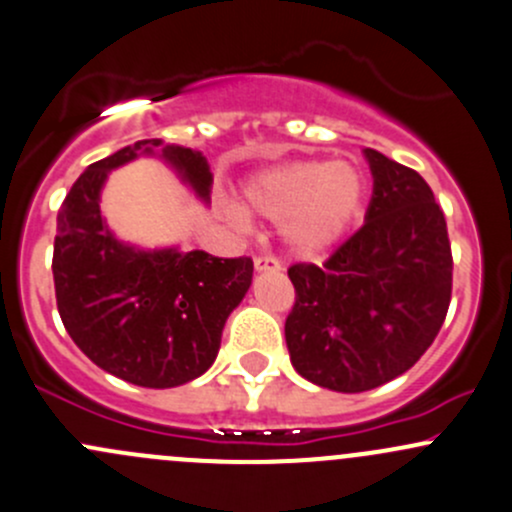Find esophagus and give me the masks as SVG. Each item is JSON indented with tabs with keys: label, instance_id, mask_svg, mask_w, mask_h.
Masks as SVG:
<instances>
[{
	"label": "esophagus",
	"instance_id": "1",
	"mask_svg": "<svg viewBox=\"0 0 512 512\" xmlns=\"http://www.w3.org/2000/svg\"><path fill=\"white\" fill-rule=\"evenodd\" d=\"M255 270L257 272H280L282 265H280V260H277V257L257 255L255 257Z\"/></svg>",
	"mask_w": 512,
	"mask_h": 512
}]
</instances>
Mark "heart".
<instances>
[{"label":"heart","mask_w":512,"mask_h":512,"mask_svg":"<svg viewBox=\"0 0 512 512\" xmlns=\"http://www.w3.org/2000/svg\"><path fill=\"white\" fill-rule=\"evenodd\" d=\"M364 200V178L347 163H289L265 170L245 185L252 213L285 220L282 237L294 255L317 257L352 227ZM232 218L240 213L232 210Z\"/></svg>","instance_id":"1"}]
</instances>
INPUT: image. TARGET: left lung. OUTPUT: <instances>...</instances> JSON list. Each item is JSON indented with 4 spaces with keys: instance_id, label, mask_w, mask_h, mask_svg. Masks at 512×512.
<instances>
[{
    "instance_id": "1",
    "label": "left lung",
    "mask_w": 512,
    "mask_h": 512,
    "mask_svg": "<svg viewBox=\"0 0 512 512\" xmlns=\"http://www.w3.org/2000/svg\"><path fill=\"white\" fill-rule=\"evenodd\" d=\"M374 193L364 225L324 265L287 270L294 307L285 322L297 374L359 394L396 379L433 344L451 304L446 218L416 170L364 148Z\"/></svg>"
}]
</instances>
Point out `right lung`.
<instances>
[{
	"label": "right lung",
	"instance_id": "1",
	"mask_svg": "<svg viewBox=\"0 0 512 512\" xmlns=\"http://www.w3.org/2000/svg\"><path fill=\"white\" fill-rule=\"evenodd\" d=\"M156 153L208 203L213 173L200 151L160 138L121 148L71 185L56 215L51 270L61 322L81 352L128 384L173 389L213 366L227 317L252 285V260L141 250L108 230L98 205L108 173Z\"/></svg>",
	"mask_w": 512,
	"mask_h": 512
}]
</instances>
